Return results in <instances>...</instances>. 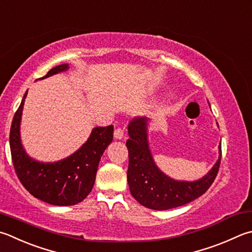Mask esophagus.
Wrapping results in <instances>:
<instances>
[{
	"instance_id": "obj_1",
	"label": "esophagus",
	"mask_w": 252,
	"mask_h": 252,
	"mask_svg": "<svg viewBox=\"0 0 252 252\" xmlns=\"http://www.w3.org/2000/svg\"><path fill=\"white\" fill-rule=\"evenodd\" d=\"M114 137H115L116 139H122L123 137H124V129L118 127L117 129H115V131H114Z\"/></svg>"
}]
</instances>
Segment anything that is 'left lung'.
Returning <instances> with one entry per match:
<instances>
[{
	"label": "left lung",
	"instance_id": "8db88e82",
	"mask_svg": "<svg viewBox=\"0 0 252 252\" xmlns=\"http://www.w3.org/2000/svg\"><path fill=\"white\" fill-rule=\"evenodd\" d=\"M148 118H134L128 124L126 146L129 163L127 170V181L131 195L142 206L155 211H165L185 205L205 193L217 175L221 159L220 157L210 172L196 181H177L169 178L155 163L151 156L148 134Z\"/></svg>",
	"mask_w": 252,
	"mask_h": 252
}]
</instances>
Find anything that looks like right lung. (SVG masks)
Returning <instances> with one entry per match:
<instances>
[{
    "label": "right lung",
    "mask_w": 252,
    "mask_h": 252,
    "mask_svg": "<svg viewBox=\"0 0 252 252\" xmlns=\"http://www.w3.org/2000/svg\"><path fill=\"white\" fill-rule=\"evenodd\" d=\"M68 68V64L57 65L40 79ZM26 95L27 92L14 115L9 131L12 161L17 177L24 188L36 198L57 206L75 205L92 191L99 160L113 140L114 127L94 128L87 142L68 158L57 162H39L28 157L21 142L20 125Z\"/></svg>",
    "instance_id": "obj_1"
}]
</instances>
